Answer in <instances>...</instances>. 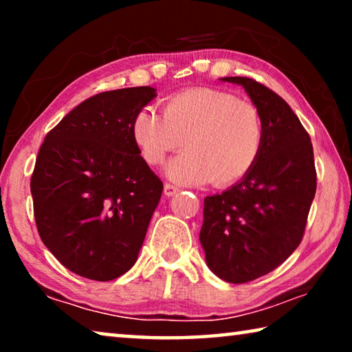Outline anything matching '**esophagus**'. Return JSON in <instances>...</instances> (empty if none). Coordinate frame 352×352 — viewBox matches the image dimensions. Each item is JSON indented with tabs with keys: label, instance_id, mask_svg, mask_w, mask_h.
Returning a JSON list of instances; mask_svg holds the SVG:
<instances>
[{
	"label": "esophagus",
	"instance_id": "34e87169",
	"mask_svg": "<svg viewBox=\"0 0 352 352\" xmlns=\"http://www.w3.org/2000/svg\"><path fill=\"white\" fill-rule=\"evenodd\" d=\"M175 192H178V188L175 186V184L164 183V195H168V197H170V195H174Z\"/></svg>",
	"mask_w": 352,
	"mask_h": 352
}]
</instances>
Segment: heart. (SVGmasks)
<instances>
[{
    "label": "heart",
    "mask_w": 352,
    "mask_h": 352,
    "mask_svg": "<svg viewBox=\"0 0 352 352\" xmlns=\"http://www.w3.org/2000/svg\"><path fill=\"white\" fill-rule=\"evenodd\" d=\"M132 136L151 166L188 147L168 166L172 180L231 186L254 168L264 127L252 102L212 88H188L166 99L163 115L153 109L136 113Z\"/></svg>",
    "instance_id": "b5f03b06"
}]
</instances>
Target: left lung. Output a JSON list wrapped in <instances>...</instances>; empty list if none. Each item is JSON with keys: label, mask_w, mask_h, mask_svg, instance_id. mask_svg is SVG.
<instances>
[{"label": "left lung", "mask_w": 352, "mask_h": 352, "mask_svg": "<svg viewBox=\"0 0 352 352\" xmlns=\"http://www.w3.org/2000/svg\"><path fill=\"white\" fill-rule=\"evenodd\" d=\"M222 80L245 88L261 113L264 140L250 174L205 199L200 243L220 279L243 284L275 270L300 245L317 170L311 136L281 96L250 77Z\"/></svg>", "instance_id": "1"}]
</instances>
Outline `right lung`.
<instances>
[{
	"label": "right lung",
	"mask_w": 352,
	"mask_h": 352,
	"mask_svg": "<svg viewBox=\"0 0 352 352\" xmlns=\"http://www.w3.org/2000/svg\"><path fill=\"white\" fill-rule=\"evenodd\" d=\"M152 87L88 98L47 132L31 177L38 234L76 275L111 281L133 267L163 192L132 136Z\"/></svg>",
	"instance_id": "1"
}]
</instances>
